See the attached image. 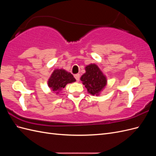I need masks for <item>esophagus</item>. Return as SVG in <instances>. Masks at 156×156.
<instances>
[{"instance_id": "1", "label": "esophagus", "mask_w": 156, "mask_h": 156, "mask_svg": "<svg viewBox=\"0 0 156 156\" xmlns=\"http://www.w3.org/2000/svg\"><path fill=\"white\" fill-rule=\"evenodd\" d=\"M74 77H75V79H76V81H79V79H80V74L79 73H77V74L74 75Z\"/></svg>"}]
</instances>
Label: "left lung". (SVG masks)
<instances>
[{"label":"left lung","mask_w":156,"mask_h":156,"mask_svg":"<svg viewBox=\"0 0 156 156\" xmlns=\"http://www.w3.org/2000/svg\"><path fill=\"white\" fill-rule=\"evenodd\" d=\"M85 69L86 73L82 75L81 80L89 93L96 95L106 85L105 76L96 64H90Z\"/></svg>","instance_id":"left-lung-1"}]
</instances>
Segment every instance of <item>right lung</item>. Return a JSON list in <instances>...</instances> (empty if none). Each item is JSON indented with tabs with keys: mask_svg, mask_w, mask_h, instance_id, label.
<instances>
[{
	"mask_svg": "<svg viewBox=\"0 0 156 156\" xmlns=\"http://www.w3.org/2000/svg\"><path fill=\"white\" fill-rule=\"evenodd\" d=\"M75 81L73 75L64 69H55L49 79L48 85L53 92L60 90L68 83ZM56 93H58L57 92Z\"/></svg>",
	"mask_w": 156,
	"mask_h": 156,
	"instance_id": "obj_1",
	"label": "right lung"
}]
</instances>
